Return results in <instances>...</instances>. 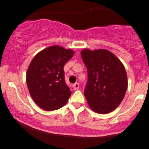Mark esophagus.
I'll list each match as a JSON object with an SVG mask.
<instances>
[{
  "label": "esophagus",
  "instance_id": "34e87169",
  "mask_svg": "<svg viewBox=\"0 0 149 149\" xmlns=\"http://www.w3.org/2000/svg\"><path fill=\"white\" fill-rule=\"evenodd\" d=\"M73 88L74 90H78L79 88V83H75L73 84Z\"/></svg>",
  "mask_w": 149,
  "mask_h": 149
}]
</instances>
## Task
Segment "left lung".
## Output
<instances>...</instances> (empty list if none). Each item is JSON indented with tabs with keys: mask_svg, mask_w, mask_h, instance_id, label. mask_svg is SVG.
<instances>
[{
	"mask_svg": "<svg viewBox=\"0 0 149 149\" xmlns=\"http://www.w3.org/2000/svg\"><path fill=\"white\" fill-rule=\"evenodd\" d=\"M81 55L87 68L88 81L84 94L89 107L100 114L115 110L127 91V73L124 65L107 49H85Z\"/></svg>",
	"mask_w": 149,
	"mask_h": 149,
	"instance_id": "left-lung-1",
	"label": "left lung"
}]
</instances>
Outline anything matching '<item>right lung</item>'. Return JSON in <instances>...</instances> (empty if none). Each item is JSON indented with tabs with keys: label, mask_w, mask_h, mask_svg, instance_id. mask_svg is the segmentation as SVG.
<instances>
[{
	"label": "right lung",
	"mask_w": 149,
	"mask_h": 149,
	"mask_svg": "<svg viewBox=\"0 0 149 149\" xmlns=\"http://www.w3.org/2000/svg\"><path fill=\"white\" fill-rule=\"evenodd\" d=\"M73 55L72 49L51 46L31 61L26 84L31 98L42 109L56 110L67 103L71 91L65 83L63 67Z\"/></svg>",
	"instance_id": "1"
}]
</instances>
